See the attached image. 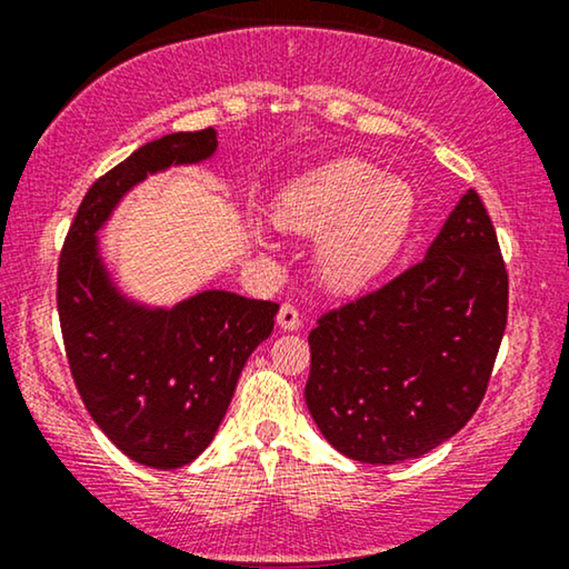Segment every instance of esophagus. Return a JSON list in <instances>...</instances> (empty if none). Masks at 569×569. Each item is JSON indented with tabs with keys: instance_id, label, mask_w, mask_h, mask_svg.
I'll use <instances>...</instances> for the list:
<instances>
[{
	"instance_id": "34e87169",
	"label": "esophagus",
	"mask_w": 569,
	"mask_h": 569,
	"mask_svg": "<svg viewBox=\"0 0 569 569\" xmlns=\"http://www.w3.org/2000/svg\"><path fill=\"white\" fill-rule=\"evenodd\" d=\"M277 323H279V329H284V331L300 329V323H302L300 310L295 308L292 302H284V306L279 308V313H277Z\"/></svg>"
}]
</instances>
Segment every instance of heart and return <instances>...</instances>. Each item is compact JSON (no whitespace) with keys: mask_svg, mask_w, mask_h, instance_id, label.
<instances>
[{"mask_svg":"<svg viewBox=\"0 0 569 569\" xmlns=\"http://www.w3.org/2000/svg\"><path fill=\"white\" fill-rule=\"evenodd\" d=\"M415 212V189L403 178H386L372 162L347 158L287 186L274 222L295 236H323L318 277L331 290L355 292L396 259Z\"/></svg>","mask_w":569,"mask_h":569,"instance_id":"obj_1","label":"heart"}]
</instances>
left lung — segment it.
Here are the masks:
<instances>
[{"label":"left lung","instance_id":"obj_1","mask_svg":"<svg viewBox=\"0 0 569 569\" xmlns=\"http://www.w3.org/2000/svg\"><path fill=\"white\" fill-rule=\"evenodd\" d=\"M508 323V271L469 189L425 259L310 331V417L362 463L419 458L461 430L487 393Z\"/></svg>","mask_w":569,"mask_h":569}]
</instances>
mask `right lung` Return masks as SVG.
Masks as SVG:
<instances>
[{"mask_svg":"<svg viewBox=\"0 0 569 569\" xmlns=\"http://www.w3.org/2000/svg\"><path fill=\"white\" fill-rule=\"evenodd\" d=\"M214 150L212 127L139 147L90 186L61 248L57 306L77 391L108 440L150 469H181L212 442L279 306L204 290L173 308H147L113 284L98 230L147 176Z\"/></svg>","mask_w":569,"mask_h":569,"instance_id":"obj_1","label":"right lung"}]
</instances>
